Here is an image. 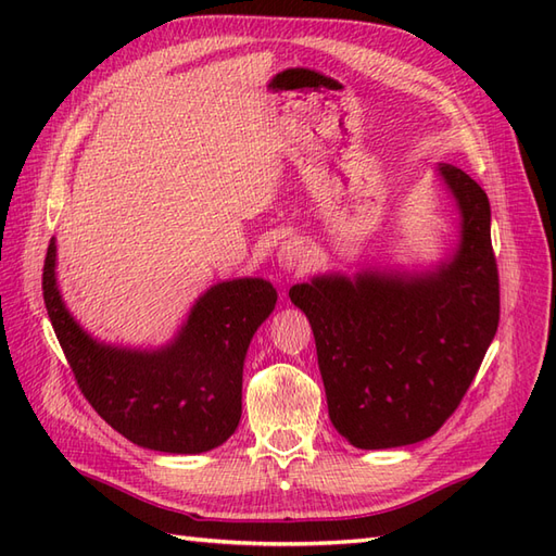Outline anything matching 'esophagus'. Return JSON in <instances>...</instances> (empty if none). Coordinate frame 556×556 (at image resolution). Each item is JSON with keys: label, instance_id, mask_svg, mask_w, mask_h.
<instances>
[{"label": "esophagus", "instance_id": "obj_1", "mask_svg": "<svg viewBox=\"0 0 556 556\" xmlns=\"http://www.w3.org/2000/svg\"><path fill=\"white\" fill-rule=\"evenodd\" d=\"M277 260H279V267L287 271L305 269L311 265V251H308V245H305V241L289 239L279 245Z\"/></svg>", "mask_w": 556, "mask_h": 556}]
</instances>
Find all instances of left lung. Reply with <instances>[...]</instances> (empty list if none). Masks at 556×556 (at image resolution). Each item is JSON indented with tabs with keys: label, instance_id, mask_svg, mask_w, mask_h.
<instances>
[{
	"label": "left lung",
	"instance_id": "8db88e82",
	"mask_svg": "<svg viewBox=\"0 0 556 556\" xmlns=\"http://www.w3.org/2000/svg\"><path fill=\"white\" fill-rule=\"evenodd\" d=\"M460 212V241L430 271L365 269L291 287L311 320L327 408L358 448L428 440L458 408L500 325L488 193L437 167Z\"/></svg>",
	"mask_w": 556,
	"mask_h": 556
}]
</instances>
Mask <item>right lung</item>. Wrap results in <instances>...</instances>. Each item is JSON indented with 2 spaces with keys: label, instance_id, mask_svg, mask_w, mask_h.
I'll return each instance as SVG.
<instances>
[{
  "label": "right lung",
  "instance_id": "right-lung-1",
  "mask_svg": "<svg viewBox=\"0 0 556 556\" xmlns=\"http://www.w3.org/2000/svg\"><path fill=\"white\" fill-rule=\"evenodd\" d=\"M56 245H47L42 296L80 394L138 446L203 454L227 442L241 420L243 361L255 329L275 311L265 279H231L207 289L172 344L157 351L108 346L71 317L54 279Z\"/></svg>",
  "mask_w": 556,
  "mask_h": 556
}]
</instances>
